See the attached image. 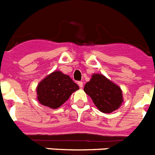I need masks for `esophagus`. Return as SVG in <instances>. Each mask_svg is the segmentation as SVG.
I'll return each mask as SVG.
<instances>
[{
	"mask_svg": "<svg viewBox=\"0 0 155 155\" xmlns=\"http://www.w3.org/2000/svg\"><path fill=\"white\" fill-rule=\"evenodd\" d=\"M78 84L79 87H80L81 88H82V87H83V82H82V81H78Z\"/></svg>",
	"mask_w": 155,
	"mask_h": 155,
	"instance_id": "34e87169",
	"label": "esophagus"
}]
</instances>
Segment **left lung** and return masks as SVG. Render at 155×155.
Here are the masks:
<instances>
[{
	"instance_id": "left-lung-1",
	"label": "left lung",
	"mask_w": 155,
	"mask_h": 155,
	"mask_svg": "<svg viewBox=\"0 0 155 155\" xmlns=\"http://www.w3.org/2000/svg\"><path fill=\"white\" fill-rule=\"evenodd\" d=\"M84 91L104 113H113L118 109L124 101L121 88L100 74L92 75L90 81L84 85Z\"/></svg>"
}]
</instances>
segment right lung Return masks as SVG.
I'll use <instances>...</instances> for the list:
<instances>
[{
	"label": "right lung",
	"instance_id": "obj_1",
	"mask_svg": "<svg viewBox=\"0 0 155 155\" xmlns=\"http://www.w3.org/2000/svg\"><path fill=\"white\" fill-rule=\"evenodd\" d=\"M78 89V85L68 75L57 71L39 82L36 88L37 99L45 106L57 109Z\"/></svg>",
	"mask_w": 155,
	"mask_h": 155
}]
</instances>
